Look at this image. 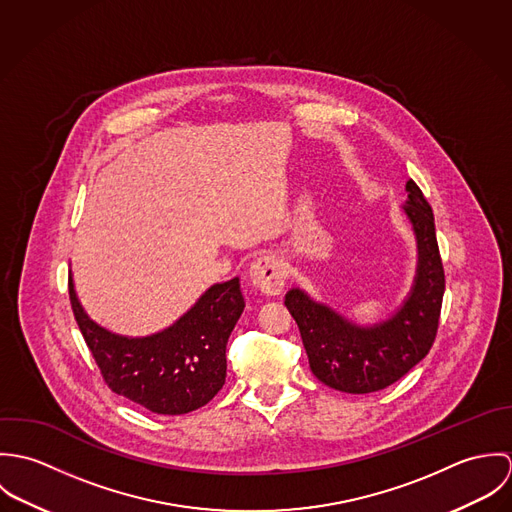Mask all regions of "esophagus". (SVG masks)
Segmentation results:
<instances>
[{
	"mask_svg": "<svg viewBox=\"0 0 512 512\" xmlns=\"http://www.w3.org/2000/svg\"><path fill=\"white\" fill-rule=\"evenodd\" d=\"M250 280L260 292L276 295L284 288V264L276 256H262L250 264Z\"/></svg>",
	"mask_w": 512,
	"mask_h": 512,
	"instance_id": "34e87169",
	"label": "esophagus"
}]
</instances>
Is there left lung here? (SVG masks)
Masks as SVG:
<instances>
[{
  "instance_id": "obj_1",
  "label": "left lung",
  "mask_w": 512,
  "mask_h": 512,
  "mask_svg": "<svg viewBox=\"0 0 512 512\" xmlns=\"http://www.w3.org/2000/svg\"><path fill=\"white\" fill-rule=\"evenodd\" d=\"M406 191L404 211L418 236L420 266L414 290L392 319L361 329L299 290L286 295L311 372L335 390L349 394L382 390L418 365L436 341L445 274L434 211L412 179Z\"/></svg>"
}]
</instances>
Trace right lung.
Returning a JSON list of instances; mask_svg holds the SVG:
<instances>
[{
    "mask_svg": "<svg viewBox=\"0 0 512 512\" xmlns=\"http://www.w3.org/2000/svg\"><path fill=\"white\" fill-rule=\"evenodd\" d=\"M69 297L78 329L106 386L153 414L179 416L215 398L226 376V343L244 309L238 278L217 284L169 329L128 339L98 327Z\"/></svg>",
    "mask_w": 512,
    "mask_h": 512,
    "instance_id": "add662e5",
    "label": "right lung"
}]
</instances>
